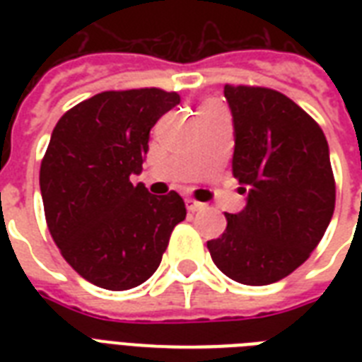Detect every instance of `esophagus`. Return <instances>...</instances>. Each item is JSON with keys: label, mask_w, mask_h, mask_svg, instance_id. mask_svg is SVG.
Instances as JSON below:
<instances>
[{"label": "esophagus", "mask_w": 362, "mask_h": 362, "mask_svg": "<svg viewBox=\"0 0 362 362\" xmlns=\"http://www.w3.org/2000/svg\"><path fill=\"white\" fill-rule=\"evenodd\" d=\"M186 206L189 212H197V210H203L204 209V203H201V201H195V199L187 197L186 199Z\"/></svg>", "instance_id": "1"}]
</instances>
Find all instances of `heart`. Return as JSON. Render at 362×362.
Masks as SVG:
<instances>
[{
    "instance_id": "1",
    "label": "heart",
    "mask_w": 362,
    "mask_h": 362,
    "mask_svg": "<svg viewBox=\"0 0 362 362\" xmlns=\"http://www.w3.org/2000/svg\"><path fill=\"white\" fill-rule=\"evenodd\" d=\"M210 105H218V103H216V101H206V103L201 105V109H203V107H210Z\"/></svg>"
}]
</instances>
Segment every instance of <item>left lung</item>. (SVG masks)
<instances>
[{"label":"left lung","instance_id":"8db88e82","mask_svg":"<svg viewBox=\"0 0 362 362\" xmlns=\"http://www.w3.org/2000/svg\"><path fill=\"white\" fill-rule=\"evenodd\" d=\"M223 93L235 125L233 175L247 203L226 214L227 229L206 246L231 280L269 286L298 269L329 227L337 201L329 144L284 93L231 84Z\"/></svg>","mask_w":362,"mask_h":362}]
</instances>
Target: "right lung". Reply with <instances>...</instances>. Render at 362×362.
Instances as JSON below:
<instances>
[{
  "label": "right lung",
  "mask_w": 362,
  "mask_h": 362,
  "mask_svg": "<svg viewBox=\"0 0 362 362\" xmlns=\"http://www.w3.org/2000/svg\"><path fill=\"white\" fill-rule=\"evenodd\" d=\"M178 103V93L161 88L110 90L54 127L39 173L45 218L65 261L93 286H141L186 218L176 192L156 197L129 180L142 170L150 129Z\"/></svg>",
  "instance_id": "obj_1"
}]
</instances>
